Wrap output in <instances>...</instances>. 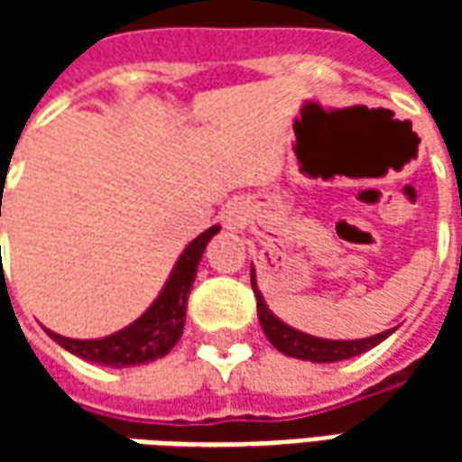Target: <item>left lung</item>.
<instances>
[{"label":"left lung","mask_w":462,"mask_h":462,"mask_svg":"<svg viewBox=\"0 0 462 462\" xmlns=\"http://www.w3.org/2000/svg\"><path fill=\"white\" fill-rule=\"evenodd\" d=\"M252 277V290L257 297V317H260L262 331L264 337L270 339V344L282 354L287 356L301 358V361H314V364H334V361H344V358L358 356L368 348H374L376 344L386 339L393 334V329L383 331V334H374L368 339H351V341H334V339H319V337H311L304 331L294 329L290 324H284L277 319L270 311V307L264 304L262 291L257 290V277H254V267L250 272Z\"/></svg>","instance_id":"8db88e82"}]
</instances>
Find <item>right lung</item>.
I'll return each instance as SVG.
<instances>
[{"instance_id": "add662e5", "label": "right lung", "mask_w": 462, "mask_h": 462, "mask_svg": "<svg viewBox=\"0 0 462 462\" xmlns=\"http://www.w3.org/2000/svg\"><path fill=\"white\" fill-rule=\"evenodd\" d=\"M217 232H220V225H212L210 230L198 235L182 250L161 294L125 329L116 331V334L104 337V339H69V337H61L56 331L46 329L49 337L59 346L71 351L74 356L111 368L141 366V364H151L155 358L165 356L182 337L185 307H188V294H190L192 282H195V274H198V264H200L208 242Z\"/></svg>"}]
</instances>
